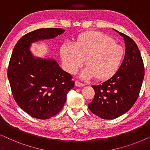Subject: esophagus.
Returning a JSON list of instances; mask_svg holds the SVG:
<instances>
[{
	"label": "esophagus",
	"instance_id": "esophagus-1",
	"mask_svg": "<svg viewBox=\"0 0 150 150\" xmlns=\"http://www.w3.org/2000/svg\"><path fill=\"white\" fill-rule=\"evenodd\" d=\"M75 85L76 86V87H83L84 86V84L81 83V82L78 81H75Z\"/></svg>",
	"mask_w": 150,
	"mask_h": 150
}]
</instances>
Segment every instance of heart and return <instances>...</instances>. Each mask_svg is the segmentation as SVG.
Wrapping results in <instances>:
<instances>
[{
	"mask_svg": "<svg viewBox=\"0 0 150 150\" xmlns=\"http://www.w3.org/2000/svg\"><path fill=\"white\" fill-rule=\"evenodd\" d=\"M60 56L67 72L75 74L85 60L87 67L81 77L106 81L120 69L124 50L110 36L91 30L79 35L74 44L65 42L61 45Z\"/></svg>",
	"mask_w": 150,
	"mask_h": 150,
	"instance_id": "b5f03b06",
	"label": "heart"
}]
</instances>
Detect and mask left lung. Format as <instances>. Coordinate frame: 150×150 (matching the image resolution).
<instances>
[{
    "label": "left lung",
    "mask_w": 150,
    "mask_h": 150,
    "mask_svg": "<svg viewBox=\"0 0 150 150\" xmlns=\"http://www.w3.org/2000/svg\"><path fill=\"white\" fill-rule=\"evenodd\" d=\"M124 39L126 52L117 73L99 85H93L95 96L89 109L104 120H113L126 113L139 97L144 78L140 51L130 37L115 30Z\"/></svg>",
    "instance_id": "left-lung-1"
}]
</instances>
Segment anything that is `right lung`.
I'll return each instance as SVG.
<instances>
[{
  "instance_id": "1",
  "label": "right lung",
  "mask_w": 150,
  "mask_h": 150,
  "mask_svg": "<svg viewBox=\"0 0 150 150\" xmlns=\"http://www.w3.org/2000/svg\"><path fill=\"white\" fill-rule=\"evenodd\" d=\"M64 32L59 28H40L22 36L13 48L7 70L10 87L18 105L33 117L47 120L57 115L74 86L72 76L54 59L36 58L30 50L32 43Z\"/></svg>"
}]
</instances>
